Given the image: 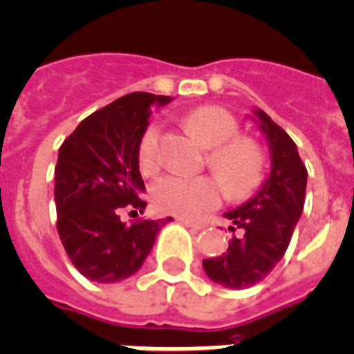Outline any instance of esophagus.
<instances>
[{
	"instance_id": "esophagus-1",
	"label": "esophagus",
	"mask_w": 354,
	"mask_h": 354,
	"mask_svg": "<svg viewBox=\"0 0 354 354\" xmlns=\"http://www.w3.org/2000/svg\"><path fill=\"white\" fill-rule=\"evenodd\" d=\"M177 221H179L180 224H184V226H188V227H195V230H203V227H204V223H198V221H192V218H186V217H177Z\"/></svg>"
}]
</instances>
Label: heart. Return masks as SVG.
<instances>
[{"mask_svg":"<svg viewBox=\"0 0 354 354\" xmlns=\"http://www.w3.org/2000/svg\"><path fill=\"white\" fill-rule=\"evenodd\" d=\"M184 124L208 151V166L221 177L232 197H248L264 180L266 157L259 142L239 136L241 127L226 108L204 104L184 118ZM160 127L151 122L137 145V165L142 174H153L160 165ZM223 189L213 177H183L166 174L150 186V197L162 213L195 217L204 209L217 206Z\"/></svg>","mask_w":354,"mask_h":354,"instance_id":"1","label":"heart"}]
</instances>
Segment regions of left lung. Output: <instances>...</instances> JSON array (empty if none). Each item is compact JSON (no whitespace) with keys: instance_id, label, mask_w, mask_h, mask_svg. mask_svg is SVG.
<instances>
[{"instance_id":"8db88e82","label":"left lung","mask_w":354,"mask_h":354,"mask_svg":"<svg viewBox=\"0 0 354 354\" xmlns=\"http://www.w3.org/2000/svg\"><path fill=\"white\" fill-rule=\"evenodd\" d=\"M255 115L270 142L271 174L255 197L224 213L235 224L230 230L239 232L227 250L203 261L213 282L232 289L251 288L273 271L288 250L306 198L308 170L297 145L268 113L255 110Z\"/></svg>"}]
</instances>
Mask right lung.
Masks as SVG:
<instances>
[{
  "label": "right lung",
  "instance_id": "1",
  "mask_svg": "<svg viewBox=\"0 0 354 354\" xmlns=\"http://www.w3.org/2000/svg\"><path fill=\"white\" fill-rule=\"evenodd\" d=\"M168 95L131 92L79 122L59 148L54 198L57 233L79 273L93 282H118L142 266L157 233L171 217L121 221L122 209L142 212L145 183L137 145L151 110Z\"/></svg>",
  "mask_w": 354,
  "mask_h": 354
}]
</instances>
